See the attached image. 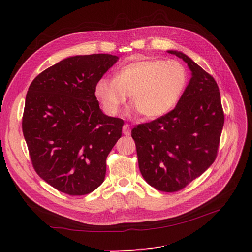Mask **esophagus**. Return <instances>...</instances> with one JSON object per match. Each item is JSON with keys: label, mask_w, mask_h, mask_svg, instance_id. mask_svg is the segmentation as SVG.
<instances>
[{"label": "esophagus", "mask_w": 252, "mask_h": 252, "mask_svg": "<svg viewBox=\"0 0 252 252\" xmlns=\"http://www.w3.org/2000/svg\"><path fill=\"white\" fill-rule=\"evenodd\" d=\"M122 132H123V134H125V135H130L131 134V127H130L129 125H127V123H126V125L123 126Z\"/></svg>", "instance_id": "34e87169"}]
</instances>
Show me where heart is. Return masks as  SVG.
<instances>
[{"label": "heart", "instance_id": "heart-1", "mask_svg": "<svg viewBox=\"0 0 252 252\" xmlns=\"http://www.w3.org/2000/svg\"><path fill=\"white\" fill-rule=\"evenodd\" d=\"M189 74L178 61L140 60L127 63L116 78L101 77L94 93L107 115H117L127 97L147 119H156L172 110L187 85Z\"/></svg>", "mask_w": 252, "mask_h": 252}]
</instances>
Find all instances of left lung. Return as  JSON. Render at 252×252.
<instances>
[{
  "label": "left lung",
  "mask_w": 252,
  "mask_h": 252,
  "mask_svg": "<svg viewBox=\"0 0 252 252\" xmlns=\"http://www.w3.org/2000/svg\"><path fill=\"white\" fill-rule=\"evenodd\" d=\"M191 78L175 108L132 130L144 180L161 191L184 189L216 160L224 125L219 87L208 72L179 51Z\"/></svg>",
  "instance_id": "1"
}]
</instances>
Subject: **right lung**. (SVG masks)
I'll use <instances>...</instances> for the list:
<instances>
[{"label": "right lung", "mask_w": 252, "mask_h": 252, "mask_svg": "<svg viewBox=\"0 0 252 252\" xmlns=\"http://www.w3.org/2000/svg\"><path fill=\"white\" fill-rule=\"evenodd\" d=\"M118 60L110 54L68 57L29 87L23 133L32 165L65 194L87 195L104 182L107 156L125 122L101 111L94 88Z\"/></svg>", "instance_id": "obj_1"}]
</instances>
